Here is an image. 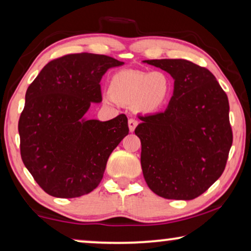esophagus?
<instances>
[{"label":"esophagus","mask_w":251,"mask_h":251,"mask_svg":"<svg viewBox=\"0 0 251 251\" xmlns=\"http://www.w3.org/2000/svg\"><path fill=\"white\" fill-rule=\"evenodd\" d=\"M128 125H129V129L130 131H134V129H136V126H138V121L136 119H129L128 121Z\"/></svg>","instance_id":"1"}]
</instances>
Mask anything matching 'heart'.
<instances>
[{
  "mask_svg": "<svg viewBox=\"0 0 251 251\" xmlns=\"http://www.w3.org/2000/svg\"><path fill=\"white\" fill-rule=\"evenodd\" d=\"M172 82L164 72L122 70L113 75L108 85L112 100L122 105H136L147 113L156 112L166 103Z\"/></svg>",
  "mask_w": 251,
  "mask_h": 251,
  "instance_id": "b5f03b06",
  "label": "heart"
}]
</instances>
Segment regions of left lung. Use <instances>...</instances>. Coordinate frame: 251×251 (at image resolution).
Returning <instances> with one entry per match:
<instances>
[{
    "instance_id": "1",
    "label": "left lung",
    "mask_w": 251,
    "mask_h": 251,
    "mask_svg": "<svg viewBox=\"0 0 251 251\" xmlns=\"http://www.w3.org/2000/svg\"><path fill=\"white\" fill-rule=\"evenodd\" d=\"M174 79L168 108L138 117L147 186L166 199L191 201L222 176L233 133L228 100L208 69L187 60H146Z\"/></svg>"
}]
</instances>
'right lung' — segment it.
I'll return each mask as SVG.
<instances>
[{
  "label": "right lung",
  "mask_w": 251,
  "mask_h": 251,
  "mask_svg": "<svg viewBox=\"0 0 251 251\" xmlns=\"http://www.w3.org/2000/svg\"><path fill=\"white\" fill-rule=\"evenodd\" d=\"M122 64L103 54H68L50 61L29 85L18 123L20 154L46 194L75 198L100 184L111 152L129 133L128 119L82 117L101 100L107 69Z\"/></svg>",
  "instance_id": "1"
}]
</instances>
